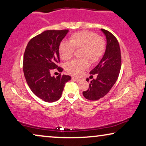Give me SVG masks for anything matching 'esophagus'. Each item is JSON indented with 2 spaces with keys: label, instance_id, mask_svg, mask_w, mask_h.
<instances>
[{
  "label": "esophagus",
  "instance_id": "1",
  "mask_svg": "<svg viewBox=\"0 0 146 146\" xmlns=\"http://www.w3.org/2000/svg\"><path fill=\"white\" fill-rule=\"evenodd\" d=\"M72 80L75 81H77V82H79L80 81V79L79 78H77V77H72Z\"/></svg>",
  "mask_w": 146,
  "mask_h": 146
}]
</instances>
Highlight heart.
Segmentation results:
<instances>
[{
    "label": "heart",
    "mask_w": 146,
    "mask_h": 146,
    "mask_svg": "<svg viewBox=\"0 0 146 146\" xmlns=\"http://www.w3.org/2000/svg\"><path fill=\"white\" fill-rule=\"evenodd\" d=\"M82 49L81 57L83 59H75L65 65L67 72L74 75H79L89 65V59L92 63L98 62L103 56L106 50V42L96 33L83 30L73 33L69 37V42L61 41L59 46V52L63 61L72 58L75 50Z\"/></svg>",
    "instance_id": "b5f03b06"
}]
</instances>
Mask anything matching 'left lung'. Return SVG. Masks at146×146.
Masks as SVG:
<instances>
[{
  "label": "left lung",
  "mask_w": 146,
  "mask_h": 146,
  "mask_svg": "<svg viewBox=\"0 0 146 146\" xmlns=\"http://www.w3.org/2000/svg\"><path fill=\"white\" fill-rule=\"evenodd\" d=\"M106 38V48L99 63L90 73L96 74V79L89 83L87 91H83L84 97L90 100H96L107 94L116 83L121 68V53L118 42L108 30L101 29ZM89 79L87 81L89 82Z\"/></svg>",
  "instance_id": "1"
}]
</instances>
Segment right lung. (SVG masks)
<instances>
[{
	"mask_svg": "<svg viewBox=\"0 0 146 146\" xmlns=\"http://www.w3.org/2000/svg\"><path fill=\"white\" fill-rule=\"evenodd\" d=\"M68 30H46L29 41L24 54L23 71L28 86L35 95L48 102L61 98L65 84L71 80L69 75L61 73L55 77L51 71L58 67L59 46Z\"/></svg>",
	"mask_w": 146,
	"mask_h": 146,
	"instance_id": "obj_1",
	"label": "right lung"
}]
</instances>
